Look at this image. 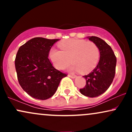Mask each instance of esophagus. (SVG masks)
Wrapping results in <instances>:
<instances>
[{
    "label": "esophagus",
    "mask_w": 132,
    "mask_h": 132,
    "mask_svg": "<svg viewBox=\"0 0 132 132\" xmlns=\"http://www.w3.org/2000/svg\"><path fill=\"white\" fill-rule=\"evenodd\" d=\"M68 76L70 77V78H72V79H75L76 78V76L75 75H71V74H69V75H68Z\"/></svg>",
    "instance_id": "obj_1"
}]
</instances>
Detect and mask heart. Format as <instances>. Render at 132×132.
Listing matches in <instances>:
<instances>
[{"mask_svg": "<svg viewBox=\"0 0 132 132\" xmlns=\"http://www.w3.org/2000/svg\"><path fill=\"white\" fill-rule=\"evenodd\" d=\"M59 47L61 51L51 48L48 53L51 62L58 69H64L71 61L73 64L70 70L86 74L93 70L99 61V48L93 42L68 39L60 42Z\"/></svg>", "mask_w": 132, "mask_h": 132, "instance_id": "obj_1", "label": "heart"}]
</instances>
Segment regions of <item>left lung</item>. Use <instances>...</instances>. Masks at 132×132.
I'll list each match as a JSON object with an SVG mask.
<instances>
[{
	"instance_id": "left-lung-1",
	"label": "left lung",
	"mask_w": 132,
	"mask_h": 132,
	"mask_svg": "<svg viewBox=\"0 0 132 132\" xmlns=\"http://www.w3.org/2000/svg\"><path fill=\"white\" fill-rule=\"evenodd\" d=\"M87 38L99 47L100 60L94 69L83 76L86 80V84L79 90L85 96L95 97L104 93L112 82L116 74L117 58L111 47L102 39L94 36Z\"/></svg>"
}]
</instances>
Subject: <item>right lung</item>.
<instances>
[{"label":"right lung","instance_id":"right-lung-1","mask_svg":"<svg viewBox=\"0 0 132 132\" xmlns=\"http://www.w3.org/2000/svg\"><path fill=\"white\" fill-rule=\"evenodd\" d=\"M59 39L33 38L21 46L15 66L22 88L35 99L46 100L56 91L66 74L55 69L48 59L50 49Z\"/></svg>","mask_w":132,"mask_h":132}]
</instances>
